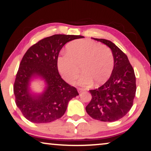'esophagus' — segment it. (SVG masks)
Wrapping results in <instances>:
<instances>
[{"instance_id":"1","label":"esophagus","mask_w":151,"mask_h":151,"mask_svg":"<svg viewBox=\"0 0 151 151\" xmlns=\"http://www.w3.org/2000/svg\"><path fill=\"white\" fill-rule=\"evenodd\" d=\"M84 91V89H81V88H78V93H81V92L82 91Z\"/></svg>"}]
</instances>
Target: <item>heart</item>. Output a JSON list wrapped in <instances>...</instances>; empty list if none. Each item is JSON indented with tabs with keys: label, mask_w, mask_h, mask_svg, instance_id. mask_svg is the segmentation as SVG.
Masks as SVG:
<instances>
[{
	"label": "heart",
	"mask_w": 151,
	"mask_h": 151,
	"mask_svg": "<svg viewBox=\"0 0 151 151\" xmlns=\"http://www.w3.org/2000/svg\"><path fill=\"white\" fill-rule=\"evenodd\" d=\"M67 53L58 58V68L62 78L73 83L79 75L78 85L90 86L96 82L101 85L112 75L114 68L113 54L109 47L91 40L80 39L67 45Z\"/></svg>",
	"instance_id": "heart-1"
}]
</instances>
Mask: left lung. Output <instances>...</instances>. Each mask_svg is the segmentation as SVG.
<instances>
[{"instance_id": "8db88e82", "label": "left lung", "mask_w": 151, "mask_h": 151, "mask_svg": "<svg viewBox=\"0 0 151 151\" xmlns=\"http://www.w3.org/2000/svg\"><path fill=\"white\" fill-rule=\"evenodd\" d=\"M93 39L111 49L114 68L104 85L89 90L92 98L85 109L94 119L113 122L123 117L132 107L136 91V76L127 56L115 44L109 40Z\"/></svg>"}]
</instances>
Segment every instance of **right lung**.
<instances>
[{
  "instance_id": "right-lung-1",
  "label": "right lung",
  "mask_w": 151,
  "mask_h": 151,
  "mask_svg": "<svg viewBox=\"0 0 151 151\" xmlns=\"http://www.w3.org/2000/svg\"><path fill=\"white\" fill-rule=\"evenodd\" d=\"M82 36L55 35L30 47L18 69L13 91L15 103L26 119L35 123H49L61 118L69 101L78 95L75 87L62 79L58 70V58L66 42ZM44 82L42 92L33 91L31 83Z\"/></svg>"
}]
</instances>
